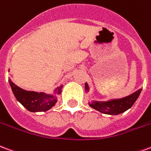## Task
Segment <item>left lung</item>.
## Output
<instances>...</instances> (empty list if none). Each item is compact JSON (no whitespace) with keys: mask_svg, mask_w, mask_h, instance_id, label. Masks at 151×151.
I'll list each match as a JSON object with an SVG mask.
<instances>
[{"mask_svg":"<svg viewBox=\"0 0 151 151\" xmlns=\"http://www.w3.org/2000/svg\"><path fill=\"white\" fill-rule=\"evenodd\" d=\"M88 83H85V91H88ZM142 89H138L131 95L122 99H114L108 101H92L89 103L90 107L104 114L109 115H118L128 110L133 106L134 102L137 101L140 95Z\"/></svg>","mask_w":151,"mask_h":151,"instance_id":"1","label":"left lung"}]
</instances>
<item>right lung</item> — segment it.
I'll return each mask as SVG.
<instances>
[{
	"label": "right lung",
	"mask_w": 151,
	"mask_h": 151,
	"mask_svg": "<svg viewBox=\"0 0 151 151\" xmlns=\"http://www.w3.org/2000/svg\"><path fill=\"white\" fill-rule=\"evenodd\" d=\"M15 97L27 110L30 112H45L50 109L57 102L56 95L61 93L63 86L55 90V94L50 95L44 92L26 91L17 86L10 80H9Z\"/></svg>",
	"instance_id": "1"
}]
</instances>
